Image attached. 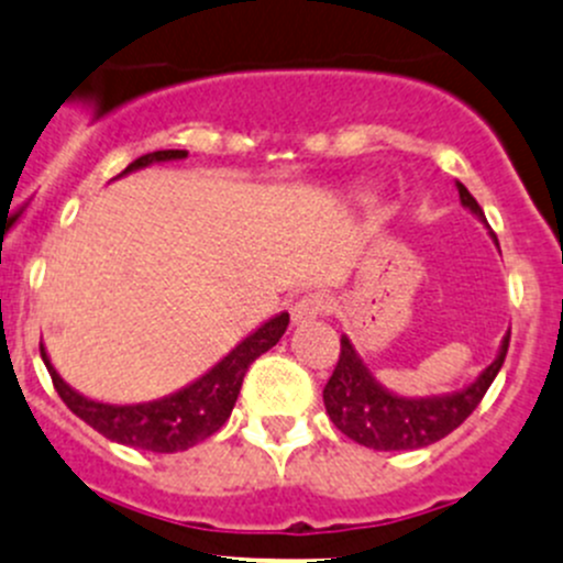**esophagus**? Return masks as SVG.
I'll list each match as a JSON object with an SVG mask.
<instances>
[{"mask_svg": "<svg viewBox=\"0 0 563 563\" xmlns=\"http://www.w3.org/2000/svg\"><path fill=\"white\" fill-rule=\"evenodd\" d=\"M327 310V299L321 294H305L297 302L291 305V321L294 324H310V321L319 319Z\"/></svg>", "mask_w": 563, "mask_h": 563, "instance_id": "esophagus-1", "label": "esophagus"}]
</instances>
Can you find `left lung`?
Masks as SVG:
<instances>
[{
	"instance_id": "8db88e82",
	"label": "left lung",
	"mask_w": 563,
	"mask_h": 563,
	"mask_svg": "<svg viewBox=\"0 0 563 563\" xmlns=\"http://www.w3.org/2000/svg\"><path fill=\"white\" fill-rule=\"evenodd\" d=\"M460 200L473 217L484 220L482 206L476 203L465 184L456 181ZM495 239V233H493ZM498 244V239H495ZM511 330L500 341L498 357L460 390L440 393V396H398L387 390L363 357L357 354L349 335H341V357L335 371L324 385V407L330 420L354 443L374 451H412L432 445L454 432L460 423H465L467 415L478 407L484 393L498 376L509 352Z\"/></svg>"
}]
</instances>
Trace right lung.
<instances>
[{
    "instance_id": "right-lung-1",
    "label": "right lung",
    "mask_w": 563,
    "mask_h": 563,
    "mask_svg": "<svg viewBox=\"0 0 563 563\" xmlns=\"http://www.w3.org/2000/svg\"><path fill=\"white\" fill-rule=\"evenodd\" d=\"M178 159H187V151H154V154H145L131 162L118 178L156 165V162ZM286 327L288 313L272 316L258 330L250 332L244 341H239L220 363L211 365L203 376H198V379L184 385L181 390L170 393V396L143 404H107L81 396L57 374L43 343L41 357L46 363L48 374H52L59 398L68 404L76 418L85 420L87 427H92L112 443L154 451V454H176V451L192 449V445L203 443L206 438L220 432L222 423L231 418L250 363L264 352H269L283 338Z\"/></svg>"
}]
</instances>
